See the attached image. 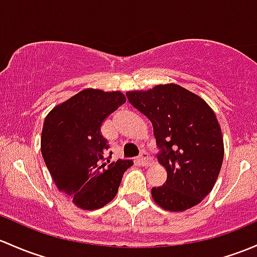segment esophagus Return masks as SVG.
<instances>
[{
    "label": "esophagus",
    "instance_id": "esophagus-1",
    "mask_svg": "<svg viewBox=\"0 0 257 257\" xmlns=\"http://www.w3.org/2000/svg\"><path fill=\"white\" fill-rule=\"evenodd\" d=\"M138 163H139L140 165H143V166H149V165H151V159H150L149 154L143 153L142 156L138 159Z\"/></svg>",
    "mask_w": 257,
    "mask_h": 257
}]
</instances>
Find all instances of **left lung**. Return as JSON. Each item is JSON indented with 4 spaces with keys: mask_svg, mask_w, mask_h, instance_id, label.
Masks as SVG:
<instances>
[{
    "mask_svg": "<svg viewBox=\"0 0 257 257\" xmlns=\"http://www.w3.org/2000/svg\"><path fill=\"white\" fill-rule=\"evenodd\" d=\"M126 97L153 123L158 161L167 172L164 186L151 188L155 203L170 212L201 203L214 187L224 156L221 129L212 108L176 83L129 91Z\"/></svg>",
    "mask_w": 257,
    "mask_h": 257,
    "instance_id": "1",
    "label": "left lung"
}]
</instances>
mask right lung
I'll return each mask as SVG.
<instances>
[{
    "mask_svg": "<svg viewBox=\"0 0 257 257\" xmlns=\"http://www.w3.org/2000/svg\"><path fill=\"white\" fill-rule=\"evenodd\" d=\"M125 101L120 91L85 88L45 117L40 139L43 159L58 190L81 209L109 203L123 174L133 165L132 160L112 163V154L106 158L109 145L101 133L104 119Z\"/></svg>",
    "mask_w": 257,
    "mask_h": 257,
    "instance_id": "1",
    "label": "right lung"
}]
</instances>
